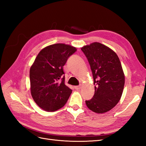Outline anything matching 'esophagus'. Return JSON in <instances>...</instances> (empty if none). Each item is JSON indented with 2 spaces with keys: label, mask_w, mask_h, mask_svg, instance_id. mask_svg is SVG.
Returning a JSON list of instances; mask_svg holds the SVG:
<instances>
[{
  "label": "esophagus",
  "mask_w": 146,
  "mask_h": 146,
  "mask_svg": "<svg viewBox=\"0 0 146 146\" xmlns=\"http://www.w3.org/2000/svg\"><path fill=\"white\" fill-rule=\"evenodd\" d=\"M75 88L76 90H80L82 88V85H78V86H75Z\"/></svg>",
  "instance_id": "obj_1"
}]
</instances>
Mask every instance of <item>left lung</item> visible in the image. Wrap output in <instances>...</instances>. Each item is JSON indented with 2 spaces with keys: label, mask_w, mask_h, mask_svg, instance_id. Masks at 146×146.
Instances as JSON below:
<instances>
[{
  "label": "left lung",
  "mask_w": 146,
  "mask_h": 146,
  "mask_svg": "<svg viewBox=\"0 0 146 146\" xmlns=\"http://www.w3.org/2000/svg\"><path fill=\"white\" fill-rule=\"evenodd\" d=\"M90 65L95 94L86 100L90 110L97 113L110 110L122 97L125 76L119 57L112 49L95 42L81 48Z\"/></svg>",
  "instance_id": "1"
}]
</instances>
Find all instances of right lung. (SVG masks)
<instances>
[{"label": "right lung", "mask_w": 146, "mask_h": 146, "mask_svg": "<svg viewBox=\"0 0 146 146\" xmlns=\"http://www.w3.org/2000/svg\"><path fill=\"white\" fill-rule=\"evenodd\" d=\"M76 50L62 43L49 45L39 52L31 66V94L42 110L54 111L66 104L72 90L64 84L63 66Z\"/></svg>", "instance_id": "add662e5"}]
</instances>
